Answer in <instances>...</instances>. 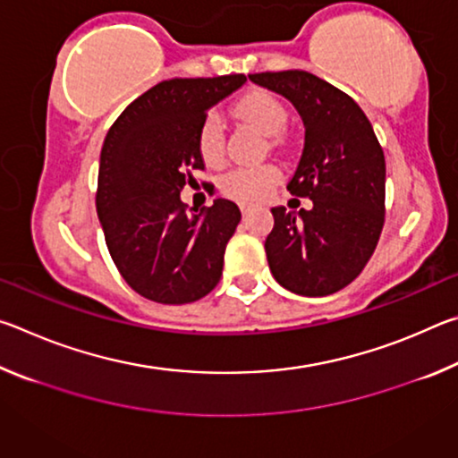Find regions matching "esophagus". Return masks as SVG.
<instances>
[{
    "mask_svg": "<svg viewBox=\"0 0 458 458\" xmlns=\"http://www.w3.org/2000/svg\"><path fill=\"white\" fill-rule=\"evenodd\" d=\"M240 212H242V216H248V212H250V206L240 204Z\"/></svg>",
    "mask_w": 458,
    "mask_h": 458,
    "instance_id": "34e87169",
    "label": "esophagus"
}]
</instances>
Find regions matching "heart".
<instances>
[{
  "label": "heart",
  "mask_w": 458,
  "mask_h": 458,
  "mask_svg": "<svg viewBox=\"0 0 458 458\" xmlns=\"http://www.w3.org/2000/svg\"><path fill=\"white\" fill-rule=\"evenodd\" d=\"M234 113L267 137H276L289 119L284 105L267 90H252L240 97L234 105ZM198 149L206 164L210 165L220 164L224 157V125L216 113H210L201 121ZM278 180H281V172L275 165L238 167L222 177L220 188L226 196L250 204V201L267 198Z\"/></svg>",
  "instance_id": "b5f03b06"
}]
</instances>
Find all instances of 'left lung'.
<instances>
[{
  "label": "left lung",
  "instance_id": "obj_1",
  "mask_svg": "<svg viewBox=\"0 0 458 458\" xmlns=\"http://www.w3.org/2000/svg\"><path fill=\"white\" fill-rule=\"evenodd\" d=\"M284 97L305 127L293 196L311 210L275 206L267 236L268 268L276 283L303 297L337 293L358 276L384 226L386 159L371 123L345 92L305 71L248 74Z\"/></svg>",
  "mask_w": 458,
  "mask_h": 458
}]
</instances>
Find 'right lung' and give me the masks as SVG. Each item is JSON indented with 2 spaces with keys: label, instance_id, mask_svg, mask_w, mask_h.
Instances as JSON below:
<instances>
[{
  "label": "right lung",
  "instance_id": "1",
  "mask_svg": "<svg viewBox=\"0 0 458 458\" xmlns=\"http://www.w3.org/2000/svg\"><path fill=\"white\" fill-rule=\"evenodd\" d=\"M244 82V74L159 82L108 129L97 214L119 273L155 303H191L220 281L238 206L216 198L210 208L188 212L180 193L191 183V169H204L201 121Z\"/></svg>",
  "mask_w": 458,
  "mask_h": 458
}]
</instances>
